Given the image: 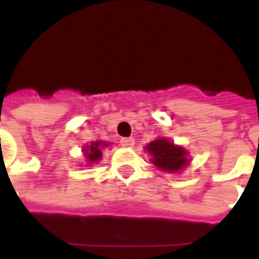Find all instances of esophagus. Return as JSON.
<instances>
[{
  "label": "esophagus",
  "instance_id": "34e87169",
  "mask_svg": "<svg viewBox=\"0 0 259 259\" xmlns=\"http://www.w3.org/2000/svg\"><path fill=\"white\" fill-rule=\"evenodd\" d=\"M120 146L126 147V148H132V147L135 146V139H133V137L122 139V140H120Z\"/></svg>",
  "mask_w": 259,
  "mask_h": 259
}]
</instances>
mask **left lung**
<instances>
[{
    "label": "left lung",
    "instance_id": "left-lung-1",
    "mask_svg": "<svg viewBox=\"0 0 259 259\" xmlns=\"http://www.w3.org/2000/svg\"><path fill=\"white\" fill-rule=\"evenodd\" d=\"M151 155V161L158 169L168 174H179L191 162L189 151L185 147L178 146L166 137H158L144 147Z\"/></svg>",
    "mask_w": 259,
    "mask_h": 259
}]
</instances>
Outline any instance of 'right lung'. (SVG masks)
<instances>
[{"instance_id":"right-lung-1","label":"right lung","mask_w":259,"mask_h":259,"mask_svg":"<svg viewBox=\"0 0 259 259\" xmlns=\"http://www.w3.org/2000/svg\"><path fill=\"white\" fill-rule=\"evenodd\" d=\"M111 146V143H108V141H91L90 144H85L83 147V157L85 159V165L87 166H91V165H94V163H98L102 159V151H104V148H107V147Z\"/></svg>"}]
</instances>
